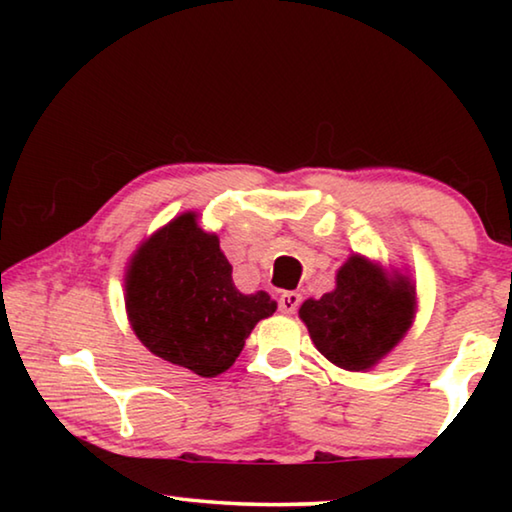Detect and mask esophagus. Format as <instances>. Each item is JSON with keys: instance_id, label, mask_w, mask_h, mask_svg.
<instances>
[{"instance_id": "34e87169", "label": "esophagus", "mask_w": 512, "mask_h": 512, "mask_svg": "<svg viewBox=\"0 0 512 512\" xmlns=\"http://www.w3.org/2000/svg\"><path fill=\"white\" fill-rule=\"evenodd\" d=\"M302 296L296 291H284L280 298H277V307H280L282 314H296V309L300 307Z\"/></svg>"}]
</instances>
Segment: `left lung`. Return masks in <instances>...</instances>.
Returning a JSON list of instances; mask_svg holds the SVG:
<instances>
[{"label": "left lung", "instance_id": "1", "mask_svg": "<svg viewBox=\"0 0 512 512\" xmlns=\"http://www.w3.org/2000/svg\"><path fill=\"white\" fill-rule=\"evenodd\" d=\"M415 287L388 275L363 255H352L336 273V289L302 302L300 318L318 352L334 366L370 370L409 332Z\"/></svg>", "mask_w": 512, "mask_h": 512}]
</instances>
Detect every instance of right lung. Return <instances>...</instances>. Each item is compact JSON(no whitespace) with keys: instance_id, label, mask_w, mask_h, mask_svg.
<instances>
[{"instance_id":"add662e5","label":"right lung","mask_w":512,"mask_h":512,"mask_svg":"<svg viewBox=\"0 0 512 512\" xmlns=\"http://www.w3.org/2000/svg\"><path fill=\"white\" fill-rule=\"evenodd\" d=\"M277 302L266 291L241 293L219 237L185 212L142 241L126 271V314L137 339L201 377L228 370Z\"/></svg>"}]
</instances>
